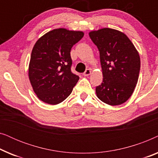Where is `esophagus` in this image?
<instances>
[{
  "instance_id": "obj_1",
  "label": "esophagus",
  "mask_w": 158,
  "mask_h": 158,
  "mask_svg": "<svg viewBox=\"0 0 158 158\" xmlns=\"http://www.w3.org/2000/svg\"><path fill=\"white\" fill-rule=\"evenodd\" d=\"M90 73H91V71H90V69H86L85 72L83 73V75L84 76H88V75H89L90 74Z\"/></svg>"
}]
</instances>
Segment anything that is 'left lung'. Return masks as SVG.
Segmentation results:
<instances>
[{"label": "left lung", "instance_id": "8db88e82", "mask_svg": "<svg viewBox=\"0 0 158 158\" xmlns=\"http://www.w3.org/2000/svg\"><path fill=\"white\" fill-rule=\"evenodd\" d=\"M98 47L103 82L96 88L98 98L109 105L124 103L130 98L137 85L140 58L137 49L124 33L104 28L89 33Z\"/></svg>", "mask_w": 158, "mask_h": 158}]
</instances>
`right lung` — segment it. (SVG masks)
Here are the masks:
<instances>
[{
    "instance_id": "add662e5",
    "label": "right lung",
    "mask_w": 158,
    "mask_h": 158,
    "mask_svg": "<svg viewBox=\"0 0 158 158\" xmlns=\"http://www.w3.org/2000/svg\"><path fill=\"white\" fill-rule=\"evenodd\" d=\"M83 35L82 31L57 29L47 32L34 44L29 77L34 93L43 102L58 104L72 93L79 76L71 71L70 50Z\"/></svg>"
}]
</instances>
